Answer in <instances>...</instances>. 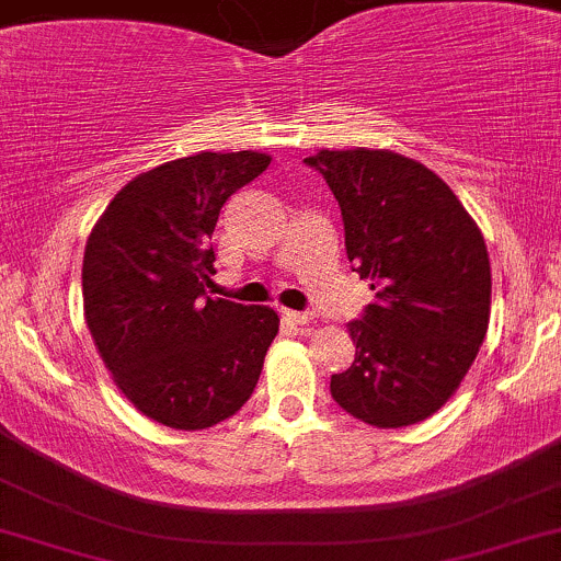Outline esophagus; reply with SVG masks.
I'll list each match as a JSON object with an SVG mask.
<instances>
[{
	"mask_svg": "<svg viewBox=\"0 0 561 561\" xmlns=\"http://www.w3.org/2000/svg\"><path fill=\"white\" fill-rule=\"evenodd\" d=\"M282 317H285L287 322H293V324H309L311 319H313V313L311 311H290V309H285V311H282Z\"/></svg>",
	"mask_w": 561,
	"mask_h": 561,
	"instance_id": "34e87169",
	"label": "esophagus"
}]
</instances>
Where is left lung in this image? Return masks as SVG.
Masks as SVG:
<instances>
[{
	"mask_svg": "<svg viewBox=\"0 0 561 561\" xmlns=\"http://www.w3.org/2000/svg\"><path fill=\"white\" fill-rule=\"evenodd\" d=\"M322 172L346 231V255L375 304L348 324L356 343L330 393L375 428L434 415L458 391L490 324V257L453 188L389 149H322Z\"/></svg>",
	"mask_w": 561,
	"mask_h": 561,
	"instance_id": "left-lung-1",
	"label": "left lung"
}]
</instances>
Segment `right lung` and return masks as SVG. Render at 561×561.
Segmentation results:
<instances>
[{
	"label": "right lung",
	"mask_w": 561,
	"mask_h": 561,
	"mask_svg": "<svg viewBox=\"0 0 561 561\" xmlns=\"http://www.w3.org/2000/svg\"><path fill=\"white\" fill-rule=\"evenodd\" d=\"M268 153L202 151L133 178L98 218L82 263L84 319L116 389L151 421L210 428L248 402L279 317L210 298L213 231Z\"/></svg>",
	"instance_id": "obj_1"
}]
</instances>
